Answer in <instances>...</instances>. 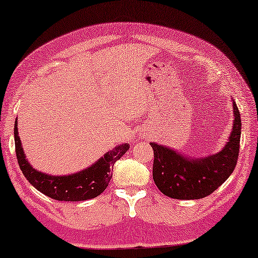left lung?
I'll return each mask as SVG.
<instances>
[{"instance_id":"obj_1","label":"left lung","mask_w":258,"mask_h":258,"mask_svg":"<svg viewBox=\"0 0 258 258\" xmlns=\"http://www.w3.org/2000/svg\"><path fill=\"white\" fill-rule=\"evenodd\" d=\"M233 124L225 146L200 158L182 155L169 147L150 142L154 150L153 179L163 195L173 199H202L215 192L235 169L239 153L242 121L232 100Z\"/></svg>"}]
</instances>
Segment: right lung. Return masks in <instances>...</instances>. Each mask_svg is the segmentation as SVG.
I'll list each match as a JSON object with an SVG mask.
<instances>
[{
	"mask_svg": "<svg viewBox=\"0 0 258 258\" xmlns=\"http://www.w3.org/2000/svg\"><path fill=\"white\" fill-rule=\"evenodd\" d=\"M14 139L16 158L23 175L42 195L59 202H83L98 197L111 180V169L115 162L129 149V143H122L105 153L88 168L69 175H51L33 168L26 159L18 132V118L15 119Z\"/></svg>",
	"mask_w": 258,
	"mask_h": 258,
	"instance_id": "obj_1",
	"label": "right lung"
}]
</instances>
